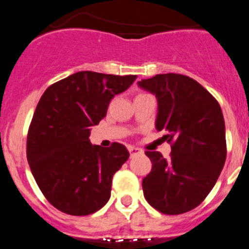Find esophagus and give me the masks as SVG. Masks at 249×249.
Masks as SVG:
<instances>
[{"instance_id":"obj_1","label":"esophagus","mask_w":249,"mask_h":249,"mask_svg":"<svg viewBox=\"0 0 249 249\" xmlns=\"http://www.w3.org/2000/svg\"><path fill=\"white\" fill-rule=\"evenodd\" d=\"M128 151H129V154H131V156H133V155H137V154H141L142 152L140 148L133 147V146H128Z\"/></svg>"}]
</instances>
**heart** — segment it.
Returning <instances> with one entry per match:
<instances>
[{
  "label": "heart",
  "instance_id": "heart-1",
  "mask_svg": "<svg viewBox=\"0 0 249 249\" xmlns=\"http://www.w3.org/2000/svg\"><path fill=\"white\" fill-rule=\"evenodd\" d=\"M141 94H146V93H141Z\"/></svg>",
  "mask_w": 249,
  "mask_h": 249
}]
</instances>
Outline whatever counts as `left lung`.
I'll return each instance as SVG.
<instances>
[{"mask_svg":"<svg viewBox=\"0 0 249 249\" xmlns=\"http://www.w3.org/2000/svg\"><path fill=\"white\" fill-rule=\"evenodd\" d=\"M159 103L157 131L171 145L169 160L146 151L152 162L142 180L146 200L167 215L200 205L215 185L227 157L226 124L222 108L196 80L182 74H157L139 82Z\"/></svg>","mask_w":249,"mask_h":249,"instance_id":"left-lung-1","label":"left lung"}]
</instances>
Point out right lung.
<instances>
[{"label":"right lung","mask_w":249,"mask_h":249,"mask_svg":"<svg viewBox=\"0 0 249 249\" xmlns=\"http://www.w3.org/2000/svg\"><path fill=\"white\" fill-rule=\"evenodd\" d=\"M136 75L78 71L46 89L30 123L26 156L46 200L69 215H89L106 205L112 179L128 160L118 142L93 146L90 128L107 114L110 99Z\"/></svg>","instance_id":"obj_1"}]
</instances>
